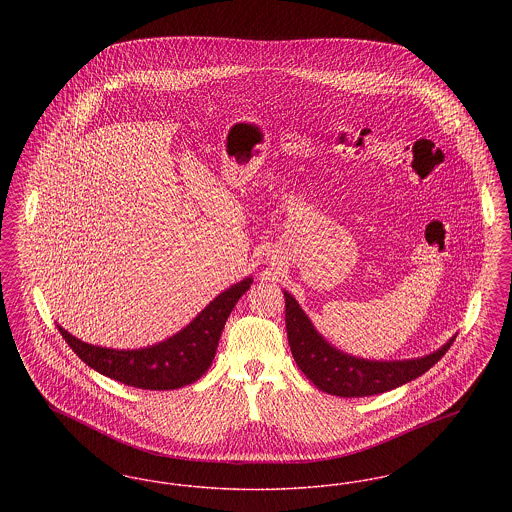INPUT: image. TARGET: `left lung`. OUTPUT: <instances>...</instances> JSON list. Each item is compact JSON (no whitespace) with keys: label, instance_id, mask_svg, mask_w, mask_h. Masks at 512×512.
Returning <instances> with one entry per match:
<instances>
[{"label":"left lung","instance_id":"8db88e82","mask_svg":"<svg viewBox=\"0 0 512 512\" xmlns=\"http://www.w3.org/2000/svg\"><path fill=\"white\" fill-rule=\"evenodd\" d=\"M286 297V330L293 359L318 390L340 397H368L399 388L438 363L455 338L438 351L407 361H368L347 355L330 345L299 307L295 297Z\"/></svg>","mask_w":512,"mask_h":512}]
</instances>
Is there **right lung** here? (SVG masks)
<instances>
[{
    "mask_svg": "<svg viewBox=\"0 0 512 512\" xmlns=\"http://www.w3.org/2000/svg\"><path fill=\"white\" fill-rule=\"evenodd\" d=\"M251 278L219 293L197 317L169 340L144 349H109L74 338L57 326L74 353L99 374L140 390H176L199 380L213 363L220 334Z\"/></svg>",
    "mask_w": 512,
    "mask_h": 512,
    "instance_id": "1",
    "label": "right lung"
}]
</instances>
